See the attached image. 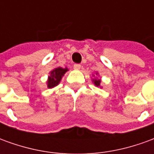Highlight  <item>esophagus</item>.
Listing matches in <instances>:
<instances>
[{
    "instance_id": "obj_1",
    "label": "esophagus",
    "mask_w": 154,
    "mask_h": 154,
    "mask_svg": "<svg viewBox=\"0 0 154 154\" xmlns=\"http://www.w3.org/2000/svg\"><path fill=\"white\" fill-rule=\"evenodd\" d=\"M73 67L75 70H79L81 68V65L80 64H74Z\"/></svg>"
}]
</instances>
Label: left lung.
<instances>
[{
    "mask_svg": "<svg viewBox=\"0 0 154 154\" xmlns=\"http://www.w3.org/2000/svg\"><path fill=\"white\" fill-rule=\"evenodd\" d=\"M96 75H98V72H96ZM93 77H95V75H93ZM92 82L97 87H100V82H101V80L100 78H97V77H95V78H92Z\"/></svg>",
    "mask_w": 154,
    "mask_h": 154,
    "instance_id": "1",
    "label": "left lung"
}]
</instances>
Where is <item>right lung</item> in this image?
I'll return each mask as SVG.
<instances>
[{"mask_svg": "<svg viewBox=\"0 0 154 154\" xmlns=\"http://www.w3.org/2000/svg\"><path fill=\"white\" fill-rule=\"evenodd\" d=\"M67 71H68V68L67 67H57L51 71L49 72V76L48 77L47 82H46L48 88L51 89V88L57 87V85L60 83L62 78Z\"/></svg>", "mask_w": 154, "mask_h": 154, "instance_id": "obj_1", "label": "right lung"}]
</instances>
